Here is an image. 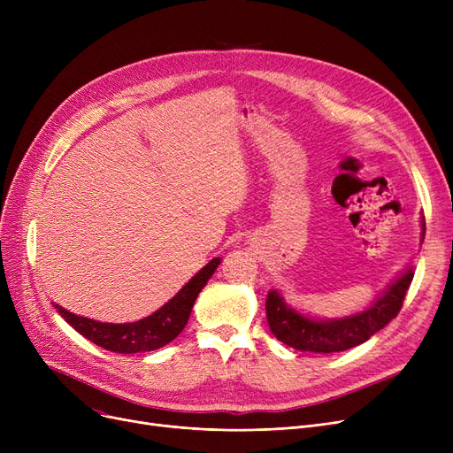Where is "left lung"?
<instances>
[{
	"instance_id": "8db88e82",
	"label": "left lung",
	"mask_w": 453,
	"mask_h": 453,
	"mask_svg": "<svg viewBox=\"0 0 453 453\" xmlns=\"http://www.w3.org/2000/svg\"><path fill=\"white\" fill-rule=\"evenodd\" d=\"M420 244L426 222L420 217ZM413 280V266H408L393 279L362 312L338 319H318L292 308L280 292L270 290L266 297V318L273 336L284 345L304 352H342L367 342L400 312L403 297Z\"/></svg>"
}]
</instances>
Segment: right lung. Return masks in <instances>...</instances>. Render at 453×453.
<instances>
[{
  "instance_id": "obj_1",
  "label": "right lung",
  "mask_w": 453,
  "mask_h": 453,
  "mask_svg": "<svg viewBox=\"0 0 453 453\" xmlns=\"http://www.w3.org/2000/svg\"><path fill=\"white\" fill-rule=\"evenodd\" d=\"M220 260V257L212 258L169 303L157 308L154 314L134 323H103L77 316L58 304H55V308L79 334L106 350L119 354L156 350L171 343L185 328L198 294L219 268Z\"/></svg>"
}]
</instances>
